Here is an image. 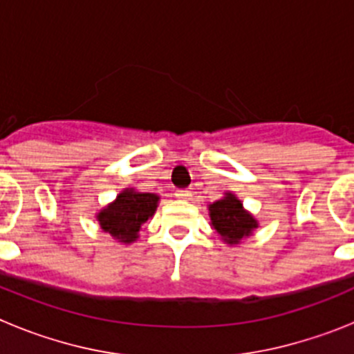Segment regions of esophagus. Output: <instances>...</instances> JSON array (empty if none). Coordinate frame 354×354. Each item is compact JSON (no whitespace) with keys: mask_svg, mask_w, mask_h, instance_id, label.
<instances>
[{"mask_svg":"<svg viewBox=\"0 0 354 354\" xmlns=\"http://www.w3.org/2000/svg\"><path fill=\"white\" fill-rule=\"evenodd\" d=\"M175 196H177V198H189V196H192V192H187V189H177V192H175Z\"/></svg>","mask_w":354,"mask_h":354,"instance_id":"obj_1","label":"esophagus"}]
</instances>
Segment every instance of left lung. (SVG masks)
Returning <instances> with one entry per match:
<instances>
[{"label": "left lung", "instance_id": "8db88e82", "mask_svg": "<svg viewBox=\"0 0 354 354\" xmlns=\"http://www.w3.org/2000/svg\"><path fill=\"white\" fill-rule=\"evenodd\" d=\"M209 216L212 228L227 245H237L241 239L252 236L253 230L259 227L257 220L245 211L241 200L232 193H225L223 198L209 205Z\"/></svg>", "mask_w": 354, "mask_h": 354}]
</instances>
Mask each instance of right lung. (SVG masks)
Listing matches in <instances>:
<instances>
[{"mask_svg": "<svg viewBox=\"0 0 354 354\" xmlns=\"http://www.w3.org/2000/svg\"><path fill=\"white\" fill-rule=\"evenodd\" d=\"M158 202L159 196L156 193H140L127 187L118 193L115 202L97 212V221L104 232L129 245L138 239L142 225L154 216Z\"/></svg>", "mask_w": 354, "mask_h": 354, "instance_id": "add662e5", "label": "right lung"}]
</instances>
